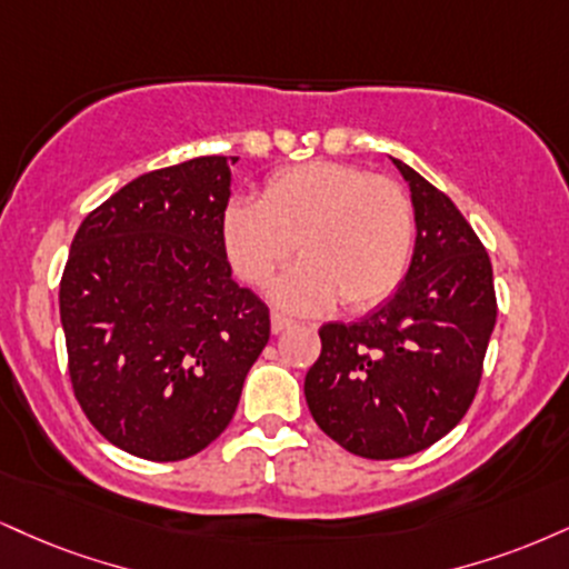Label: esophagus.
<instances>
[{
  "instance_id": "34e87169",
  "label": "esophagus",
  "mask_w": 569,
  "mask_h": 569,
  "mask_svg": "<svg viewBox=\"0 0 569 569\" xmlns=\"http://www.w3.org/2000/svg\"><path fill=\"white\" fill-rule=\"evenodd\" d=\"M291 326H293V320H291V318H286V315L272 312V318H270V328H272V333H283L286 328H291Z\"/></svg>"
}]
</instances>
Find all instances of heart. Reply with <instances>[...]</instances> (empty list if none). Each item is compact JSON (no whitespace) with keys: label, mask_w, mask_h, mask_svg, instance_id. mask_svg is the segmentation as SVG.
Returning <instances> with one entry per match:
<instances>
[{"label":"heart","mask_w":569,"mask_h":569,"mask_svg":"<svg viewBox=\"0 0 569 569\" xmlns=\"http://www.w3.org/2000/svg\"><path fill=\"white\" fill-rule=\"evenodd\" d=\"M219 232L232 272L254 286L299 246L305 259L272 283L270 299L291 312H320L339 297L352 310L387 299L408 270L416 224L395 180L310 161L272 174L259 201H230Z\"/></svg>","instance_id":"1"}]
</instances>
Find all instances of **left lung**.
Here are the masks:
<instances>
[{
    "label": "left lung",
    "mask_w": 569,
    "mask_h": 569,
    "mask_svg": "<svg viewBox=\"0 0 569 569\" xmlns=\"http://www.w3.org/2000/svg\"><path fill=\"white\" fill-rule=\"evenodd\" d=\"M410 188L416 246L392 297L358 323L320 328L305 397L315 423L355 456L387 461L463 419L496 326L490 257L448 196L392 159Z\"/></svg>",
    "instance_id": "1"
}]
</instances>
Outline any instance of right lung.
Wrapping results in <instances>:
<instances>
[{
	"mask_svg": "<svg viewBox=\"0 0 569 569\" xmlns=\"http://www.w3.org/2000/svg\"><path fill=\"white\" fill-rule=\"evenodd\" d=\"M236 156L137 177L77 230L60 280L73 395L92 427L148 461H182L236 413L270 312L222 249Z\"/></svg>",
	"mask_w": 569,
	"mask_h": 569,
	"instance_id": "1",
	"label": "right lung"
}]
</instances>
